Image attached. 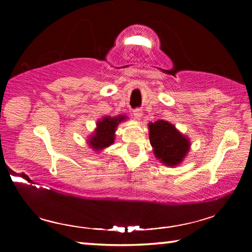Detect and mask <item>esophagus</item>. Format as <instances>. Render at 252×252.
<instances>
[{
	"instance_id": "1",
	"label": "esophagus",
	"mask_w": 252,
	"mask_h": 252,
	"mask_svg": "<svg viewBox=\"0 0 252 252\" xmlns=\"http://www.w3.org/2000/svg\"><path fill=\"white\" fill-rule=\"evenodd\" d=\"M142 116H143L142 110H140V109H135V110H133V117L136 119V120H141Z\"/></svg>"
}]
</instances>
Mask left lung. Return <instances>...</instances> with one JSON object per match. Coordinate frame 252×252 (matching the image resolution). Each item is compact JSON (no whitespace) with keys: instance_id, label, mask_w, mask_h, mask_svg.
Instances as JSON below:
<instances>
[{"instance_id":"obj_1","label":"left lung","mask_w":252,"mask_h":252,"mask_svg":"<svg viewBox=\"0 0 252 252\" xmlns=\"http://www.w3.org/2000/svg\"><path fill=\"white\" fill-rule=\"evenodd\" d=\"M148 127L150 144L157 159L170 168L180 164L190 151V139L176 126L164 120L150 122Z\"/></svg>"}]
</instances>
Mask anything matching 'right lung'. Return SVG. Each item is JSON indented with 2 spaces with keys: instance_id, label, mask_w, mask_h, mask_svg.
<instances>
[{
  "instance_id": "add662e5",
  "label": "right lung",
  "mask_w": 252,
  "mask_h": 252,
  "mask_svg": "<svg viewBox=\"0 0 252 252\" xmlns=\"http://www.w3.org/2000/svg\"><path fill=\"white\" fill-rule=\"evenodd\" d=\"M126 120V116H117L110 117L105 116L100 120L96 121V127L93 133L89 135L87 140L88 144L93 151L100 152L109 148L114 143L116 140V131L118 126L121 122Z\"/></svg>"
}]
</instances>
